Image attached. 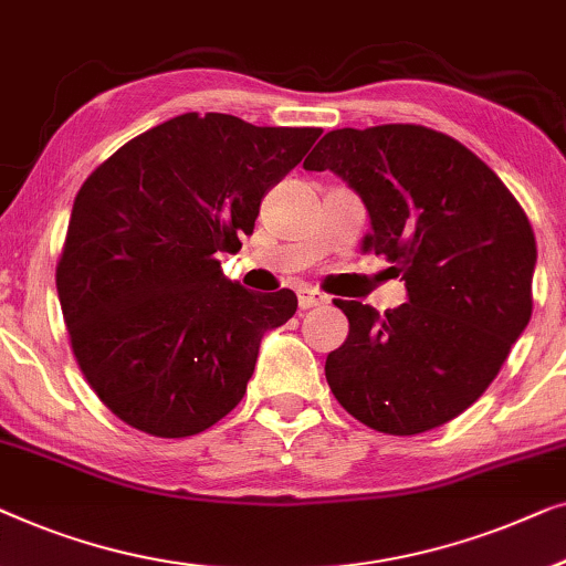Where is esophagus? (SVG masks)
<instances>
[{"mask_svg":"<svg viewBox=\"0 0 566 566\" xmlns=\"http://www.w3.org/2000/svg\"><path fill=\"white\" fill-rule=\"evenodd\" d=\"M297 300H300V307L302 310H310V307H321L328 302V294H323L321 290H315V286H307L302 284L297 290Z\"/></svg>","mask_w":566,"mask_h":566,"instance_id":"esophagus-1","label":"esophagus"}]
</instances>
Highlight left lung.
<instances>
[{"mask_svg":"<svg viewBox=\"0 0 566 566\" xmlns=\"http://www.w3.org/2000/svg\"><path fill=\"white\" fill-rule=\"evenodd\" d=\"M369 212L408 302L379 315L338 300L344 346L325 359L336 400L374 431L416 436L464 412L531 321L536 238L523 207L467 146L423 125L331 130L305 158Z\"/></svg>","mask_w":566,"mask_h":566,"instance_id":"obj_1","label":"left lung"}]
</instances>
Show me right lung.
<instances>
[{
    "mask_svg": "<svg viewBox=\"0 0 566 566\" xmlns=\"http://www.w3.org/2000/svg\"><path fill=\"white\" fill-rule=\"evenodd\" d=\"M321 127H259L187 113L150 127L78 189L55 286L86 381L117 418L185 439L243 400L266 331L297 294L222 274L269 189Z\"/></svg>",
    "mask_w": 566,
    "mask_h": 566,
    "instance_id": "add662e5",
    "label": "right lung"
}]
</instances>
